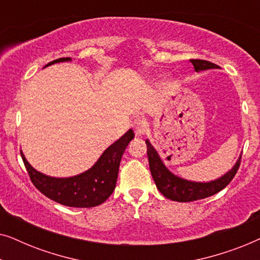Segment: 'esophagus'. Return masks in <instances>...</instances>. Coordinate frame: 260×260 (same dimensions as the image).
<instances>
[{
    "label": "esophagus",
    "instance_id": "esophagus-1",
    "mask_svg": "<svg viewBox=\"0 0 260 260\" xmlns=\"http://www.w3.org/2000/svg\"><path fill=\"white\" fill-rule=\"evenodd\" d=\"M133 127H134L135 133H136L137 135H140V136L144 135L148 131V124L143 118H141V117H138V118L134 120Z\"/></svg>",
    "mask_w": 260,
    "mask_h": 260
}]
</instances>
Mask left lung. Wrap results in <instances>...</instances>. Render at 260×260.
Listing matches in <instances>:
<instances>
[{
	"mask_svg": "<svg viewBox=\"0 0 260 260\" xmlns=\"http://www.w3.org/2000/svg\"><path fill=\"white\" fill-rule=\"evenodd\" d=\"M193 63L195 72H201V71L219 69L215 63L206 61V60H190ZM147 143V154L149 158V167H150V173L152 179H154L156 187L167 199L177 202H190L195 200H201V199L212 197L222 190L227 184H229L236 175L240 166V159H237L236 165L232 169L229 170L219 179L208 181V182H197V181H189L182 177L175 175L167 168L162 158L159 157L158 152L152 147L150 141H145Z\"/></svg>",
	"mask_w": 260,
	"mask_h": 260,
	"instance_id": "left-lung-1",
	"label": "left lung"
}]
</instances>
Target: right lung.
Wrapping results in <instances>:
<instances>
[{
    "instance_id": "right-lung-1",
    "label": "right lung",
    "mask_w": 260,
    "mask_h": 260,
    "mask_svg": "<svg viewBox=\"0 0 260 260\" xmlns=\"http://www.w3.org/2000/svg\"><path fill=\"white\" fill-rule=\"evenodd\" d=\"M71 60V58H60L47 63L45 67ZM134 137V131L130 129L119 140L105 149V151L90 169L70 177H53L38 172L27 161L22 150L21 157L23 159L31 182L42 194L60 205L90 208L103 204L115 190L120 159Z\"/></svg>"
}]
</instances>
